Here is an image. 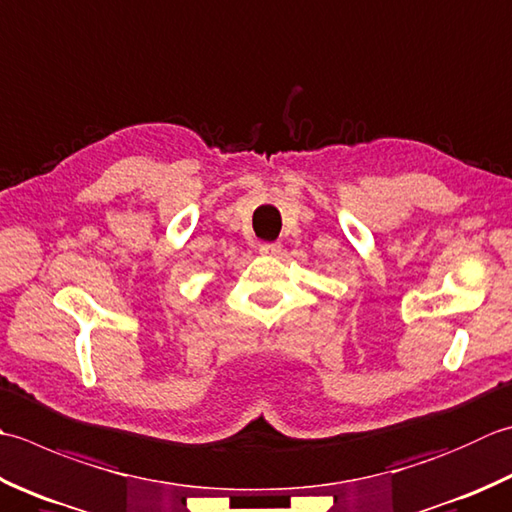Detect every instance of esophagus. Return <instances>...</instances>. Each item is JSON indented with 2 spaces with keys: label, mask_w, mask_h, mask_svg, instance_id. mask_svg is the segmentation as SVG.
<instances>
[{
  "label": "esophagus",
  "mask_w": 512,
  "mask_h": 512,
  "mask_svg": "<svg viewBox=\"0 0 512 512\" xmlns=\"http://www.w3.org/2000/svg\"><path fill=\"white\" fill-rule=\"evenodd\" d=\"M259 253L266 255V257H277L279 253H282V244L264 242V244H259Z\"/></svg>",
  "instance_id": "1"
}]
</instances>
